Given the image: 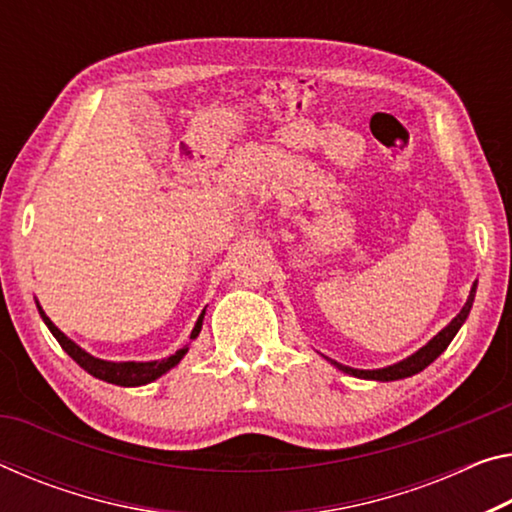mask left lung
<instances>
[{
	"instance_id": "left-lung-1",
	"label": "left lung",
	"mask_w": 512,
	"mask_h": 512,
	"mask_svg": "<svg viewBox=\"0 0 512 512\" xmlns=\"http://www.w3.org/2000/svg\"><path fill=\"white\" fill-rule=\"evenodd\" d=\"M474 296H476V282H474L472 291H469V298H467L465 307H462L456 319H453L444 330L437 332V335L424 348H419V351L412 353L410 358H405L401 362L392 364V367H383V369H353V367H344V364H339L335 360H330V362L335 364L339 371L351 373V376H355V378L380 380V383H387V380H401V378L415 376V373L424 371L428 364L440 358V355L446 351V346L451 344V339L456 337V332L460 330V326H462V323H465V319L469 316V310H472V303H474Z\"/></svg>"
}]
</instances>
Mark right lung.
<instances>
[{"mask_svg":"<svg viewBox=\"0 0 512 512\" xmlns=\"http://www.w3.org/2000/svg\"><path fill=\"white\" fill-rule=\"evenodd\" d=\"M38 312L43 316L45 326L50 328L52 335L56 337V342L61 344L63 351H66L72 360H75L81 369L91 373V376L104 380V383H113V385H120V387H139V385H148L152 380H157L159 376H164L166 371H170L173 367L180 364V360L189 351V346H184L177 351L175 355H170V358L164 360H154V362H109V360H100V358H93L91 353H86L84 348L77 346L72 339H68L63 332L54 326L50 321V316L43 312V307L38 305ZM202 319H205V312L198 316L196 326L191 330V339H196L202 330Z\"/></svg>","mask_w":512,"mask_h":512,"instance_id":"1","label":"right lung"}]
</instances>
